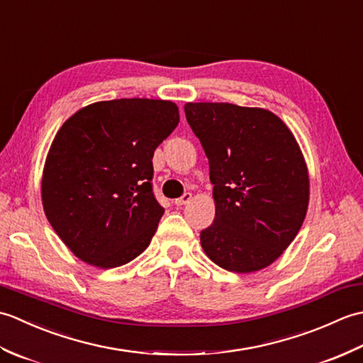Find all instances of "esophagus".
Here are the masks:
<instances>
[{"instance_id":"esophagus-1","label":"esophagus","mask_w":363,"mask_h":363,"mask_svg":"<svg viewBox=\"0 0 363 363\" xmlns=\"http://www.w3.org/2000/svg\"><path fill=\"white\" fill-rule=\"evenodd\" d=\"M190 199H191V194H184L181 198H177V199H174V204L176 206H184V204H187V203H190Z\"/></svg>"}]
</instances>
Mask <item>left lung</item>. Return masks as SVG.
Instances as JSON below:
<instances>
[{
    "label": "left lung",
    "mask_w": 363,
    "mask_h": 363,
    "mask_svg": "<svg viewBox=\"0 0 363 363\" xmlns=\"http://www.w3.org/2000/svg\"><path fill=\"white\" fill-rule=\"evenodd\" d=\"M184 111L213 186L215 218L199 235L203 250L228 272H259L303 226L309 206L303 152L269 111L229 103H187Z\"/></svg>",
    "instance_id": "8db88e82"
}]
</instances>
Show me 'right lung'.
<instances>
[{
	"label": "right lung",
	"mask_w": 363,
	"mask_h": 363,
	"mask_svg": "<svg viewBox=\"0 0 363 363\" xmlns=\"http://www.w3.org/2000/svg\"><path fill=\"white\" fill-rule=\"evenodd\" d=\"M179 123L172 101L123 98L82 107L46 156V218L76 257L99 268L148 248L164 215L152 191V156Z\"/></svg>",
	"instance_id": "1"
}]
</instances>
